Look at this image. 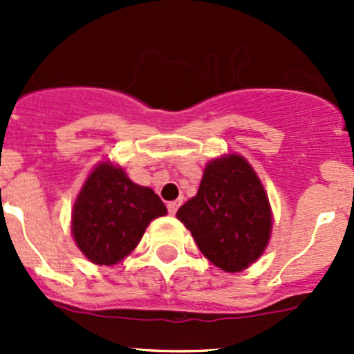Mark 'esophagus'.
<instances>
[{"instance_id": "esophagus-1", "label": "esophagus", "mask_w": 354, "mask_h": 354, "mask_svg": "<svg viewBox=\"0 0 354 354\" xmlns=\"http://www.w3.org/2000/svg\"><path fill=\"white\" fill-rule=\"evenodd\" d=\"M180 205H181V200H173V202H167V212H169L171 216H174Z\"/></svg>"}]
</instances>
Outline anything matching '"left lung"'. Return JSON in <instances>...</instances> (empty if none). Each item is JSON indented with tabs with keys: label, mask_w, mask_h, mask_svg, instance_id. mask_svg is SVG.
<instances>
[{
	"label": "left lung",
	"mask_w": 354,
	"mask_h": 354,
	"mask_svg": "<svg viewBox=\"0 0 354 354\" xmlns=\"http://www.w3.org/2000/svg\"><path fill=\"white\" fill-rule=\"evenodd\" d=\"M176 217L190 230L198 250L219 269L240 272L269 243V198L245 157L231 154L207 164L194 198Z\"/></svg>",
	"instance_id": "1"
}]
</instances>
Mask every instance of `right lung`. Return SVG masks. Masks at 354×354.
<instances>
[{
	"mask_svg": "<svg viewBox=\"0 0 354 354\" xmlns=\"http://www.w3.org/2000/svg\"><path fill=\"white\" fill-rule=\"evenodd\" d=\"M166 212L154 190L133 183L121 167L102 162L78 194L71 233L91 262L113 266L138 245L151 221Z\"/></svg>",
	"mask_w": 354,
	"mask_h": 354,
	"instance_id": "obj_1",
	"label": "right lung"
}]
</instances>
